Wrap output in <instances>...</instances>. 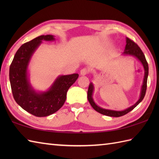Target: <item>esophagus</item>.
<instances>
[{"label":"esophagus","mask_w":159,"mask_h":159,"mask_svg":"<svg viewBox=\"0 0 159 159\" xmlns=\"http://www.w3.org/2000/svg\"><path fill=\"white\" fill-rule=\"evenodd\" d=\"M88 73H89V70L87 68H83L81 70H80V75L81 76H85Z\"/></svg>","instance_id":"1"}]
</instances>
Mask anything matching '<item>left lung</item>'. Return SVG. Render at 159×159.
I'll list each match as a JSON object with an SVG mask.
<instances>
[{
  "label": "left lung",
  "instance_id": "obj_1",
  "mask_svg": "<svg viewBox=\"0 0 159 159\" xmlns=\"http://www.w3.org/2000/svg\"><path fill=\"white\" fill-rule=\"evenodd\" d=\"M123 55H131L136 57V58L139 61L143 66L145 74H144L143 85L141 87L140 98L135 104L124 111H113V110L103 109V108H101L98 106L97 104L94 102L92 98L94 87H93V83H90L88 91H87V99H88L91 106L93 107V109L94 110H96L97 112H98L101 114L104 115V116H107L110 117H116L123 116L124 115L129 113L130 111H131L133 109H134V108H135L138 104H139L141 101L143 100L145 95H146V89H147V80H148V64L146 59V57H145L143 52H142V50H141L139 46H138L135 42H133V40L130 39L129 38H126V47H125V50H124V52H123Z\"/></svg>",
  "mask_w": 159,
  "mask_h": 159
}]
</instances>
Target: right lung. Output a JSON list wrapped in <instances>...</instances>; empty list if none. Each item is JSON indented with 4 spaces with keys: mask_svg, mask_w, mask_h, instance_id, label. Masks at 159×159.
Here are the masks:
<instances>
[{
    "mask_svg": "<svg viewBox=\"0 0 159 159\" xmlns=\"http://www.w3.org/2000/svg\"><path fill=\"white\" fill-rule=\"evenodd\" d=\"M43 40L53 41L55 38L51 35H40L24 43L17 50L9 67L13 98L24 110L36 117L48 116L60 109L66 100L67 90L79 77L78 74L59 76L47 92H36L33 89L28 77V66Z\"/></svg>",
    "mask_w": 159,
    "mask_h": 159,
    "instance_id": "add662e5",
    "label": "right lung"
}]
</instances>
